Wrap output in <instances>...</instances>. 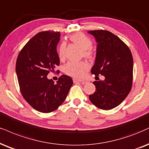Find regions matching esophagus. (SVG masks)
I'll return each instance as SVG.
<instances>
[{
  "instance_id": "1",
  "label": "esophagus",
  "mask_w": 149,
  "mask_h": 149,
  "mask_svg": "<svg viewBox=\"0 0 149 149\" xmlns=\"http://www.w3.org/2000/svg\"><path fill=\"white\" fill-rule=\"evenodd\" d=\"M73 82H74V83H81V84L85 83L84 81L79 79H73Z\"/></svg>"
}]
</instances>
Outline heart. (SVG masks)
<instances>
[{
    "instance_id": "heart-1",
    "label": "heart",
    "mask_w": 149,
    "mask_h": 149,
    "mask_svg": "<svg viewBox=\"0 0 149 149\" xmlns=\"http://www.w3.org/2000/svg\"><path fill=\"white\" fill-rule=\"evenodd\" d=\"M69 39L73 43L81 49L82 56L89 60L94 59L95 52L92 48L93 42L91 39L82 33H76L69 36ZM66 43H61L58 47V56L63 61L65 58ZM88 68V65L85 62H69L64 67V72L66 74L73 77H80L84 72Z\"/></svg>"
}]
</instances>
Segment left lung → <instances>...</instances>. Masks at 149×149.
Segmentation results:
<instances>
[{
    "mask_svg": "<svg viewBox=\"0 0 149 149\" xmlns=\"http://www.w3.org/2000/svg\"><path fill=\"white\" fill-rule=\"evenodd\" d=\"M88 32L95 36L97 43L96 58L91 73L105 77L103 81L93 82L96 91L89 99L100 109H113L125 100L131 90L133 56L126 44L109 31Z\"/></svg>",
    "mask_w": 149,
    "mask_h": 149,
    "instance_id": "8db88e82",
    "label": "left lung"
}]
</instances>
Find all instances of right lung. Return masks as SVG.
<instances>
[{
	"instance_id": "right-lung-1",
	"label": "right lung",
	"mask_w": 149,
	"mask_h": 149,
	"mask_svg": "<svg viewBox=\"0 0 149 149\" xmlns=\"http://www.w3.org/2000/svg\"><path fill=\"white\" fill-rule=\"evenodd\" d=\"M60 36L59 32L52 30L38 33L25 44L16 59V72L21 94L33 108L41 113L57 109L73 84L72 78L65 74L56 84L47 77L59 65L56 45Z\"/></svg>"
}]
</instances>
